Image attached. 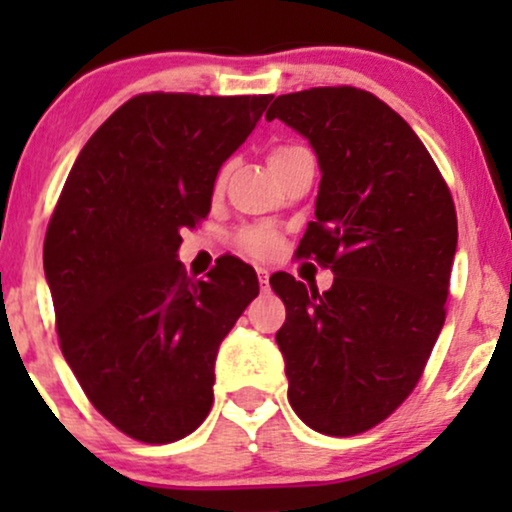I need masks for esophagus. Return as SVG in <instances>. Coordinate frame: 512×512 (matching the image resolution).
<instances>
[{
  "instance_id": "1",
  "label": "esophagus",
  "mask_w": 512,
  "mask_h": 512,
  "mask_svg": "<svg viewBox=\"0 0 512 512\" xmlns=\"http://www.w3.org/2000/svg\"><path fill=\"white\" fill-rule=\"evenodd\" d=\"M257 276H260V284H262V289H267L269 286V272L264 267H257Z\"/></svg>"
}]
</instances>
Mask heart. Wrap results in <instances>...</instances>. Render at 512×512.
<instances>
[{
    "label": "heart",
    "instance_id": "heart-1",
    "mask_svg": "<svg viewBox=\"0 0 512 512\" xmlns=\"http://www.w3.org/2000/svg\"><path fill=\"white\" fill-rule=\"evenodd\" d=\"M293 151H298V146H276V149L269 151L267 161L269 168H274L276 163L284 161L286 156H291ZM223 182V173L219 175V185ZM240 245H243L245 252L255 257H272L276 248H279V233L274 228L267 226H250L240 233Z\"/></svg>",
    "mask_w": 512,
    "mask_h": 512
}]
</instances>
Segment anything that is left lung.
I'll return each mask as SVG.
<instances>
[{
    "mask_svg": "<svg viewBox=\"0 0 512 512\" xmlns=\"http://www.w3.org/2000/svg\"><path fill=\"white\" fill-rule=\"evenodd\" d=\"M267 120L313 146L322 178L298 255L334 274L322 293L286 272L269 279L286 305L276 344L289 402L313 431L354 436L409 397L443 330L455 204L414 129L373 93H289Z\"/></svg>",
    "mask_w": 512,
    "mask_h": 512,
    "instance_id": "1",
    "label": "left lung"
}]
</instances>
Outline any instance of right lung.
<instances>
[{
  "mask_svg": "<svg viewBox=\"0 0 512 512\" xmlns=\"http://www.w3.org/2000/svg\"><path fill=\"white\" fill-rule=\"evenodd\" d=\"M269 101L134 96L64 182L43 248L62 354L93 407L129 438L173 443L207 419L219 346L260 293L255 269L236 257L192 281L178 248Z\"/></svg>",
  "mask_w": 512,
  "mask_h": 512,
  "instance_id": "1",
  "label": "right lung"
}]
</instances>
